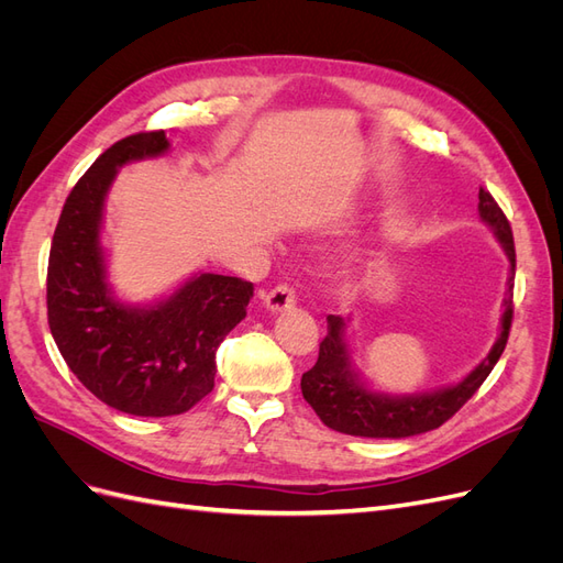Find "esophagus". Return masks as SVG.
<instances>
[{
	"label": "esophagus",
	"instance_id": "obj_1",
	"mask_svg": "<svg viewBox=\"0 0 563 563\" xmlns=\"http://www.w3.org/2000/svg\"><path fill=\"white\" fill-rule=\"evenodd\" d=\"M296 300H298L296 291H294L291 286H286V284H279V286H275V288H269V291H267L265 298H263L265 308H267L269 312H286V310H291L294 305H296Z\"/></svg>",
	"mask_w": 563,
	"mask_h": 563
}]
</instances>
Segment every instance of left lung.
<instances>
[{
  "instance_id": "8db88e82",
  "label": "left lung",
  "mask_w": 563,
  "mask_h": 563,
  "mask_svg": "<svg viewBox=\"0 0 563 563\" xmlns=\"http://www.w3.org/2000/svg\"><path fill=\"white\" fill-rule=\"evenodd\" d=\"M479 218L496 234V240L507 253L509 277L507 294L503 300V319L500 335L496 345L490 347L486 360L474 366L467 376L449 387H439L434 391H418V395H387L366 387L360 371L352 366V352L347 345V319L329 314V333L319 345L317 364L302 373L300 389L314 413L321 418L327 428L352 434V437H371V439H401L437 430L451 416H455L465 401L474 395L482 383L488 378L493 366L498 364L500 354L507 345L509 327H512V291H515V236L509 220L484 187L479 190Z\"/></svg>"
}]
</instances>
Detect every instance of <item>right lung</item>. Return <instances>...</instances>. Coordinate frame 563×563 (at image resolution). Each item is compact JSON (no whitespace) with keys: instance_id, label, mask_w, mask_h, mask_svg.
Segmentation results:
<instances>
[{"instance_id":"obj_1","label":"right lung","mask_w":563,"mask_h":563,"mask_svg":"<svg viewBox=\"0 0 563 563\" xmlns=\"http://www.w3.org/2000/svg\"><path fill=\"white\" fill-rule=\"evenodd\" d=\"M164 131L126 135L100 155L65 199L46 272L48 327L65 364L100 401L143 418L190 411L213 389L216 350L246 317L253 284L199 275L152 305L122 302L100 244L119 168L159 157Z\"/></svg>"}]
</instances>
